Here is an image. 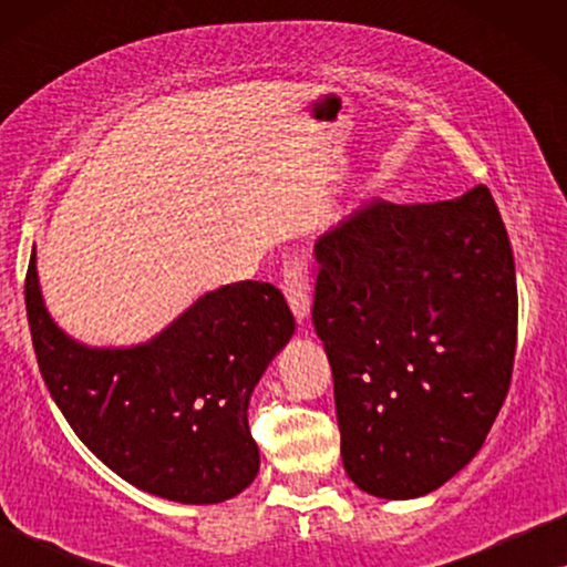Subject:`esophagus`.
<instances>
[{
    "mask_svg": "<svg viewBox=\"0 0 567 567\" xmlns=\"http://www.w3.org/2000/svg\"><path fill=\"white\" fill-rule=\"evenodd\" d=\"M281 289L286 293V301H289L293 317H297L299 322H305L309 315V305H312V299H309V291H312V276H309V268L305 260L289 258L284 262Z\"/></svg>",
    "mask_w": 567,
    "mask_h": 567,
    "instance_id": "esophagus-1",
    "label": "esophagus"
}]
</instances>
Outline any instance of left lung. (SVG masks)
<instances>
[{
    "mask_svg": "<svg viewBox=\"0 0 567 567\" xmlns=\"http://www.w3.org/2000/svg\"><path fill=\"white\" fill-rule=\"evenodd\" d=\"M315 255L348 477L390 501L436 491L480 452L514 371V250L491 190L377 200Z\"/></svg>",
    "mask_w": 567,
    "mask_h": 567,
    "instance_id": "obj_1",
    "label": "left lung"
}]
</instances>
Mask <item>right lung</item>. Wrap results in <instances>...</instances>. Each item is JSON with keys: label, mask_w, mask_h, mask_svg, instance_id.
<instances>
[{"label": "right lung", "mask_w": 567, "mask_h": 567, "mask_svg": "<svg viewBox=\"0 0 567 567\" xmlns=\"http://www.w3.org/2000/svg\"><path fill=\"white\" fill-rule=\"evenodd\" d=\"M25 309L53 402L115 475L181 503H221L252 483L260 454L247 402L293 332L274 284L221 286L144 346L87 348L45 312L33 250Z\"/></svg>", "instance_id": "1"}]
</instances>
